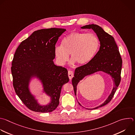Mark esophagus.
I'll use <instances>...</instances> for the list:
<instances>
[{"instance_id": "34e87169", "label": "esophagus", "mask_w": 135, "mask_h": 135, "mask_svg": "<svg viewBox=\"0 0 135 135\" xmlns=\"http://www.w3.org/2000/svg\"><path fill=\"white\" fill-rule=\"evenodd\" d=\"M68 75L69 78L71 79L74 77V72L71 70H69L68 72Z\"/></svg>"}]
</instances>
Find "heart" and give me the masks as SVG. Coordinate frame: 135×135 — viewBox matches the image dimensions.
Listing matches in <instances>:
<instances>
[{
  "label": "heart",
  "instance_id": "1",
  "mask_svg": "<svg viewBox=\"0 0 135 135\" xmlns=\"http://www.w3.org/2000/svg\"><path fill=\"white\" fill-rule=\"evenodd\" d=\"M100 47V41L94 33L73 32L63 38L61 46L55 48V55L58 62L64 65L70 54L72 62L84 65L94 57Z\"/></svg>",
  "mask_w": 135,
  "mask_h": 135
}]
</instances>
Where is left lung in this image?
<instances>
[{"label": "left lung", "instance_id": "obj_1", "mask_svg": "<svg viewBox=\"0 0 135 135\" xmlns=\"http://www.w3.org/2000/svg\"><path fill=\"white\" fill-rule=\"evenodd\" d=\"M81 28L92 29L99 39L100 47L92 60L76 68L74 77L72 79L75 95H76L77 85L79 81L86 76L97 71H102L109 74L114 81V87L111 94L102 104L93 109H86L93 110L105 105L112 100L121 81L122 61L113 37L105 32L101 27L95 24H89L84 26ZM78 104L81 105L79 102Z\"/></svg>", "mask_w": 135, "mask_h": 135}]
</instances>
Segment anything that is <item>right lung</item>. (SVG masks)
<instances>
[{"label": "right lung", "mask_w": 135, "mask_h": 135, "mask_svg": "<svg viewBox=\"0 0 135 135\" xmlns=\"http://www.w3.org/2000/svg\"><path fill=\"white\" fill-rule=\"evenodd\" d=\"M66 31L51 28L34 31L17 48L12 63L11 71L15 91L30 110L47 113L55 110L59 104L61 88L69 81L66 68L57 66L53 60L59 37ZM36 76L43 84L44 91L51 97V102L40 106L30 94L28 85Z\"/></svg>", "instance_id": "obj_1"}]
</instances>
